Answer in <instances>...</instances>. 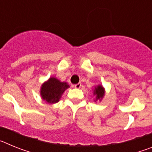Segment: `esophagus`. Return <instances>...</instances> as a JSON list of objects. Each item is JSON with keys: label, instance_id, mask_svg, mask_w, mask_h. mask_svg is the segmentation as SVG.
Instances as JSON below:
<instances>
[{"label": "esophagus", "instance_id": "obj_1", "mask_svg": "<svg viewBox=\"0 0 152 152\" xmlns=\"http://www.w3.org/2000/svg\"><path fill=\"white\" fill-rule=\"evenodd\" d=\"M74 87H75V88H77V89H79V88H80V87H81V84H80V83H78V84L74 85Z\"/></svg>", "mask_w": 152, "mask_h": 152}]
</instances>
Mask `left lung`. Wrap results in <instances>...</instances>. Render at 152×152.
Wrapping results in <instances>:
<instances>
[{"mask_svg": "<svg viewBox=\"0 0 152 152\" xmlns=\"http://www.w3.org/2000/svg\"><path fill=\"white\" fill-rule=\"evenodd\" d=\"M105 94V90L103 88V86L99 84V85L95 87V89L94 90V95H96V100H101Z\"/></svg>", "mask_w": 152, "mask_h": 152, "instance_id": "8db88e82", "label": "left lung"}]
</instances>
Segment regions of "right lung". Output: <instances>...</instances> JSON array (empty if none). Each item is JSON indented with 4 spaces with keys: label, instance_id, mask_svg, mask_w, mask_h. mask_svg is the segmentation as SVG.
<instances>
[{
    "label": "right lung",
    "instance_id": "obj_1",
    "mask_svg": "<svg viewBox=\"0 0 152 152\" xmlns=\"http://www.w3.org/2000/svg\"><path fill=\"white\" fill-rule=\"evenodd\" d=\"M69 88L66 82H61L56 77H52L42 84L40 95L42 100L48 103H56L59 101L64 91Z\"/></svg>",
    "mask_w": 152,
    "mask_h": 152
}]
</instances>
